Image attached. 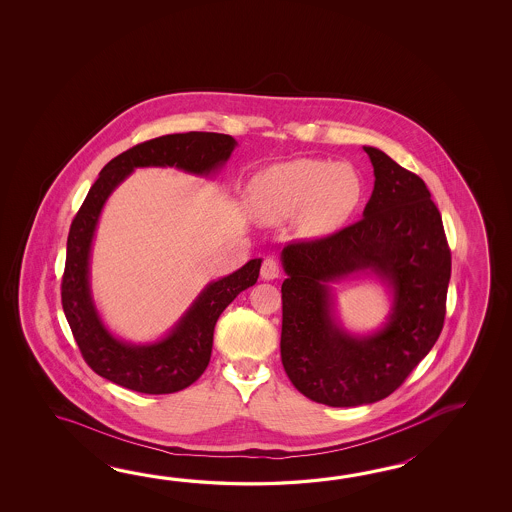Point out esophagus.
I'll list each match as a JSON object with an SVG mask.
<instances>
[{"instance_id":"obj_1","label":"esophagus","mask_w":512,"mask_h":512,"mask_svg":"<svg viewBox=\"0 0 512 512\" xmlns=\"http://www.w3.org/2000/svg\"><path fill=\"white\" fill-rule=\"evenodd\" d=\"M276 278H280V265H278V261L274 260V258H265L263 263H261V280L271 282V280H276Z\"/></svg>"}]
</instances>
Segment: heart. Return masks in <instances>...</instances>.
I'll return each mask as SVG.
<instances>
[{
    "label": "heart",
    "instance_id": "heart-1",
    "mask_svg": "<svg viewBox=\"0 0 512 512\" xmlns=\"http://www.w3.org/2000/svg\"><path fill=\"white\" fill-rule=\"evenodd\" d=\"M362 179L348 163L294 159L272 164L252 177L247 208L263 225L294 218L305 236L337 229L359 205Z\"/></svg>",
    "mask_w": 512,
    "mask_h": 512
}]
</instances>
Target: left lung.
<instances>
[{
  "label": "left lung",
  "instance_id": "1",
  "mask_svg": "<svg viewBox=\"0 0 512 512\" xmlns=\"http://www.w3.org/2000/svg\"><path fill=\"white\" fill-rule=\"evenodd\" d=\"M375 185L362 219L280 254L282 364L294 388L327 406H360L395 392L434 348L445 322L450 251L421 177L362 146ZM373 275L389 291L387 322L370 334L341 326L332 285Z\"/></svg>",
  "mask_w": 512,
  "mask_h": 512
}]
</instances>
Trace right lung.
<instances>
[{"label": "right lung", "mask_w": 512, "mask_h": 512, "mask_svg": "<svg viewBox=\"0 0 512 512\" xmlns=\"http://www.w3.org/2000/svg\"><path fill=\"white\" fill-rule=\"evenodd\" d=\"M238 142L223 133H174L142 142L111 159L87 192L67 238L62 305L82 357L100 377L133 392L163 395L185 390L207 370L214 327L225 307L260 276L261 258L207 283L172 329L152 342L117 337L91 291V249L109 196L137 168H177L197 177L223 170Z\"/></svg>", "instance_id": "add662e5"}]
</instances>
